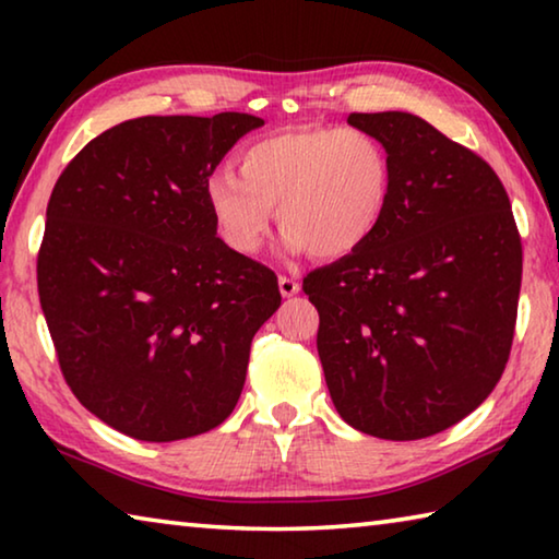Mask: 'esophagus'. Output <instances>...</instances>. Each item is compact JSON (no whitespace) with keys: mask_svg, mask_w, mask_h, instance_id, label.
<instances>
[{"mask_svg":"<svg viewBox=\"0 0 559 559\" xmlns=\"http://www.w3.org/2000/svg\"><path fill=\"white\" fill-rule=\"evenodd\" d=\"M278 290H281L283 298H290L300 290V283L296 278H290V276H281L278 278Z\"/></svg>","mask_w":559,"mask_h":559,"instance_id":"esophagus-1","label":"esophagus"}]
</instances>
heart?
Listing matches in <instances>:
<instances>
[{"instance_id": "1", "label": "heart", "mask_w": 559, "mask_h": 559, "mask_svg": "<svg viewBox=\"0 0 559 559\" xmlns=\"http://www.w3.org/2000/svg\"><path fill=\"white\" fill-rule=\"evenodd\" d=\"M236 167L212 173L204 197L224 243L246 257L266 243L273 206L290 251L340 259L372 239L392 202V155L362 128L269 132L239 150Z\"/></svg>"}]
</instances>
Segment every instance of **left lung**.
Instances as JSON below:
<instances>
[{
    "label": "left lung",
    "mask_w": 559,
    "mask_h": 559,
    "mask_svg": "<svg viewBox=\"0 0 559 559\" xmlns=\"http://www.w3.org/2000/svg\"><path fill=\"white\" fill-rule=\"evenodd\" d=\"M394 163L365 246L310 271L318 355L337 414L377 439L453 427L493 392L515 335L523 243L484 157L412 112H349Z\"/></svg>",
    "instance_id": "left-lung-1"
}]
</instances>
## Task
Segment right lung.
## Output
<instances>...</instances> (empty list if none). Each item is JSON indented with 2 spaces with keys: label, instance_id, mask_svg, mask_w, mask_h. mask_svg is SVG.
Returning a JSON list of instances; mask_svg holds the SVG:
<instances>
[{
  "label": "right lung",
  "instance_id": "obj_1",
  "mask_svg": "<svg viewBox=\"0 0 559 559\" xmlns=\"http://www.w3.org/2000/svg\"><path fill=\"white\" fill-rule=\"evenodd\" d=\"M261 126L249 112L126 120L53 187L36 281L56 357L75 400L132 439L219 427L253 335L281 306L276 273L216 236L204 197Z\"/></svg>",
  "mask_w": 559,
  "mask_h": 559
}]
</instances>
